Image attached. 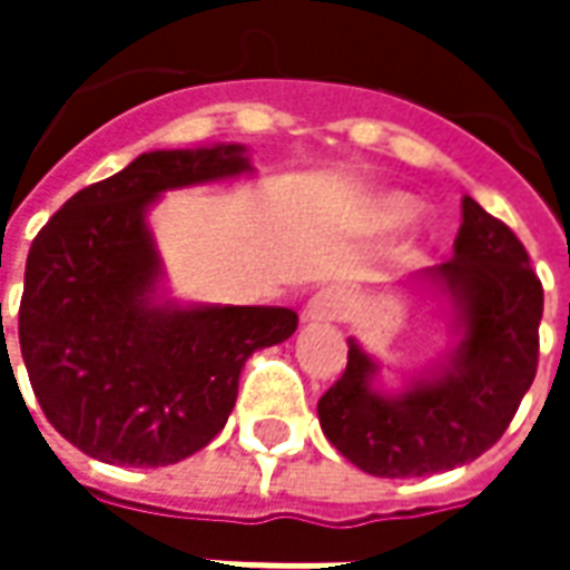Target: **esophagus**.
Masks as SVG:
<instances>
[{"label":"esophagus","instance_id":"obj_1","mask_svg":"<svg viewBox=\"0 0 570 570\" xmlns=\"http://www.w3.org/2000/svg\"><path fill=\"white\" fill-rule=\"evenodd\" d=\"M351 311V296L342 286H323L321 293H314L308 298V305L302 311V321L305 323H333L347 317Z\"/></svg>","mask_w":570,"mask_h":570}]
</instances>
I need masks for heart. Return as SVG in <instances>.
<instances>
[{"label":"heart","instance_id":"obj_1","mask_svg":"<svg viewBox=\"0 0 570 570\" xmlns=\"http://www.w3.org/2000/svg\"><path fill=\"white\" fill-rule=\"evenodd\" d=\"M415 213H419L415 198L394 191V195H382V198L372 204L370 219L375 228H400V225H406Z\"/></svg>","mask_w":570,"mask_h":570}]
</instances>
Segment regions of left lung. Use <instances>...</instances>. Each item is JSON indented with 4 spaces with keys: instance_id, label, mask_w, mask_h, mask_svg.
I'll return each instance as SVG.
<instances>
[{
    "instance_id": "left-lung-1",
    "label": "left lung",
    "mask_w": 570,
    "mask_h": 570,
    "mask_svg": "<svg viewBox=\"0 0 570 570\" xmlns=\"http://www.w3.org/2000/svg\"><path fill=\"white\" fill-rule=\"evenodd\" d=\"M461 216L452 259L415 274L452 308L449 357L391 394L379 387L382 366L347 338V370L317 403L326 440L372 476H430L476 461L534 382L543 286L501 219L473 198L461 200Z\"/></svg>"
}]
</instances>
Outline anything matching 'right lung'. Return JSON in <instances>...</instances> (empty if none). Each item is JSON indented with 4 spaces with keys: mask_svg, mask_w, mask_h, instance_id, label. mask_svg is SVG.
<instances>
[{
    "mask_svg": "<svg viewBox=\"0 0 570 570\" xmlns=\"http://www.w3.org/2000/svg\"><path fill=\"white\" fill-rule=\"evenodd\" d=\"M249 170L235 142L142 151L76 191L32 240L20 354L45 419L85 454L128 466L195 454L232 415L249 354L296 333L293 308L164 296L151 204Z\"/></svg>",
    "mask_w": 570,
    "mask_h": 570,
    "instance_id": "obj_1",
    "label": "right lung"
}]
</instances>
